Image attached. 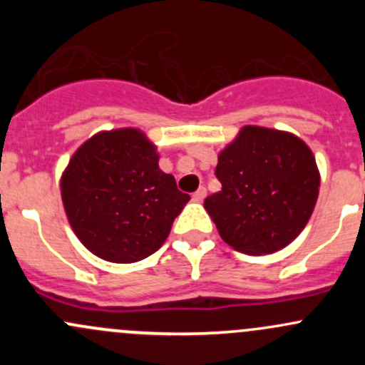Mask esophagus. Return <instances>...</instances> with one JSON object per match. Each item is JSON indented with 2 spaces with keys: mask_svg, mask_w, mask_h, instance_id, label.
Returning <instances> with one entry per match:
<instances>
[{
  "mask_svg": "<svg viewBox=\"0 0 365 365\" xmlns=\"http://www.w3.org/2000/svg\"><path fill=\"white\" fill-rule=\"evenodd\" d=\"M192 197H194V200H196V201H203L205 197H206V189H205V187H200V189H197L196 192H194Z\"/></svg>",
  "mask_w": 365,
  "mask_h": 365,
  "instance_id": "1",
  "label": "esophagus"
}]
</instances>
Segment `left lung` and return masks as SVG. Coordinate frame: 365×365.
Here are the masks:
<instances>
[{"label":"left lung","instance_id":"left-lung-1","mask_svg":"<svg viewBox=\"0 0 365 365\" xmlns=\"http://www.w3.org/2000/svg\"><path fill=\"white\" fill-rule=\"evenodd\" d=\"M222 189L205 200L220 238L261 256L286 247L305 227L318 200L319 173L309 146L289 132L247 125L220 152Z\"/></svg>","mask_w":365,"mask_h":365}]
</instances>
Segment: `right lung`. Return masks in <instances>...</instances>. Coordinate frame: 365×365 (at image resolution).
Segmentation results:
<instances>
[{"label":"right lung","instance_id":"1","mask_svg":"<svg viewBox=\"0 0 365 365\" xmlns=\"http://www.w3.org/2000/svg\"><path fill=\"white\" fill-rule=\"evenodd\" d=\"M61 200L81 244L111 263L159 251L190 200L159 168L153 143L138 128L98 132L70 159Z\"/></svg>","mask_w":365,"mask_h":365}]
</instances>
